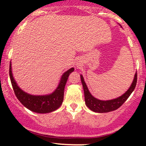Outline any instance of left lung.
<instances>
[{
  "instance_id": "left-lung-1",
  "label": "left lung",
  "mask_w": 146,
  "mask_h": 146,
  "mask_svg": "<svg viewBox=\"0 0 146 146\" xmlns=\"http://www.w3.org/2000/svg\"><path fill=\"white\" fill-rule=\"evenodd\" d=\"M82 84L84 92V99L86 105L90 110L96 113H108V112L113 111L119 108L124 102L126 101L127 99L129 98L131 93H132L137 84V73L136 72L134 78L133 82H132L131 86H130L129 89L121 96L119 97L116 99L111 100H107V101H102L96 99L93 96L88 90L87 86L85 83L82 75H80Z\"/></svg>"
}]
</instances>
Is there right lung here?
I'll use <instances>...</instances> for the list:
<instances>
[{
	"mask_svg": "<svg viewBox=\"0 0 146 146\" xmlns=\"http://www.w3.org/2000/svg\"><path fill=\"white\" fill-rule=\"evenodd\" d=\"M74 71L71 68L62 75L58 88L53 93L46 95H32L25 93L18 87L14 79L9 64V77L14 93L18 100L27 108L38 113H48L58 109L62 105L64 99V90L70 73Z\"/></svg>",
	"mask_w": 146,
	"mask_h": 146,
	"instance_id": "obj_1",
	"label": "right lung"
}]
</instances>
